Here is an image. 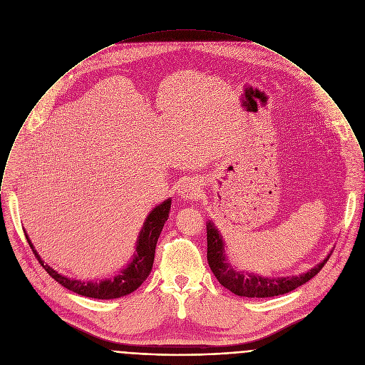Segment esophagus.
<instances>
[{"label":"esophagus","mask_w":365,"mask_h":365,"mask_svg":"<svg viewBox=\"0 0 365 365\" xmlns=\"http://www.w3.org/2000/svg\"><path fill=\"white\" fill-rule=\"evenodd\" d=\"M178 193L183 200H196L200 196V185L197 180L186 179L180 183Z\"/></svg>","instance_id":"esophagus-1"}]
</instances>
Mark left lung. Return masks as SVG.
<instances>
[{"instance_id": "1", "label": "left lung", "mask_w": 365, "mask_h": 365, "mask_svg": "<svg viewBox=\"0 0 365 365\" xmlns=\"http://www.w3.org/2000/svg\"><path fill=\"white\" fill-rule=\"evenodd\" d=\"M330 255L331 254H329L314 268L299 277L264 278L254 274L238 272L228 264L225 258L224 242L217 228L212 221H207V261L210 269L224 288L242 297H272L293 291L319 274Z\"/></svg>"}]
</instances>
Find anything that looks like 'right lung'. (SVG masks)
Returning a JSON list of instances; mask_svg holds the SVG:
<instances>
[{
	"instance_id": "obj_1",
	"label": "right lung",
	"mask_w": 365,
	"mask_h": 365,
	"mask_svg": "<svg viewBox=\"0 0 365 365\" xmlns=\"http://www.w3.org/2000/svg\"><path fill=\"white\" fill-rule=\"evenodd\" d=\"M170 203H172V200L168 199L162 205L156 206L148 215L144 227L140 232L138 241H137V248H135L137 252H135L133 261L127 265L125 269H123L113 279H106V281H98V282H83V281H77L73 278L63 277L42 261V258L34 248L26 232H25V237H26L28 244L31 245L35 257L38 258L39 264L62 287H65L66 289L74 292V293H78L81 296H87V297H93V299H117V297L125 296L131 292L137 291L148 278V275L150 274L152 265H153V258H155L156 242H158V238L160 235L165 221L169 217Z\"/></svg>"
}]
</instances>
